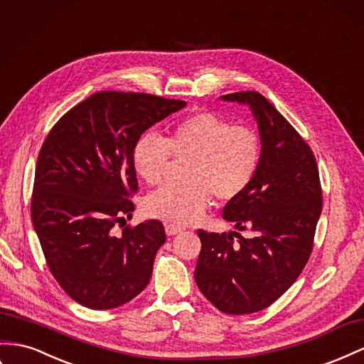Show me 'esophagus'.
<instances>
[{"instance_id": "34e87169", "label": "esophagus", "mask_w": 364, "mask_h": 364, "mask_svg": "<svg viewBox=\"0 0 364 364\" xmlns=\"http://www.w3.org/2000/svg\"><path fill=\"white\" fill-rule=\"evenodd\" d=\"M185 228L181 227V225H176V223H165V232L166 235H176L182 232Z\"/></svg>"}]
</instances>
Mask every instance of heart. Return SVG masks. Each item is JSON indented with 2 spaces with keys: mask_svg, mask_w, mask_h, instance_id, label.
Here are the masks:
<instances>
[{
  "mask_svg": "<svg viewBox=\"0 0 364 364\" xmlns=\"http://www.w3.org/2000/svg\"><path fill=\"white\" fill-rule=\"evenodd\" d=\"M171 153L193 158L186 185L162 186L145 199L144 208L151 218L185 225L198 220L213 198L225 203L245 193L259 170L260 139L248 127L199 112L176 124L166 139L150 132L137 137L132 151L136 174L159 183Z\"/></svg>",
  "mask_w": 364,
  "mask_h": 364,
  "instance_id": "obj_1",
  "label": "heart"
}]
</instances>
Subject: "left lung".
Listing matches in <instances>:
<instances>
[{
	"mask_svg": "<svg viewBox=\"0 0 364 364\" xmlns=\"http://www.w3.org/2000/svg\"><path fill=\"white\" fill-rule=\"evenodd\" d=\"M220 100L248 105L257 122L259 170L222 213L234 228L251 230L252 237L199 230L202 250L194 279L219 311L243 316L268 308L300 276L321 214V188L308 144L267 97L239 92Z\"/></svg>",
	"mask_w": 364,
	"mask_h": 364,
	"instance_id": "obj_1",
	"label": "left lung"
}]
</instances>
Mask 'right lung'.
<instances>
[{
  "label": "right lung",
  "mask_w": 364,
  "mask_h": 364,
  "mask_svg": "<svg viewBox=\"0 0 364 364\" xmlns=\"http://www.w3.org/2000/svg\"><path fill=\"white\" fill-rule=\"evenodd\" d=\"M186 105L146 93L97 92L68 110L38 156L32 222L53 277L75 301L105 311L149 284L165 243L159 220L113 227L134 211L137 137Z\"/></svg>",
  "instance_id": "right-lung-1"
}]
</instances>
